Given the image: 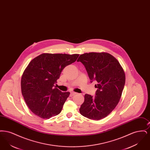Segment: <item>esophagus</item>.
<instances>
[{
	"label": "esophagus",
	"mask_w": 150,
	"mask_h": 150,
	"mask_svg": "<svg viewBox=\"0 0 150 150\" xmlns=\"http://www.w3.org/2000/svg\"><path fill=\"white\" fill-rule=\"evenodd\" d=\"M77 94V93H75V92H71L70 93V97L73 96L74 95H75V94Z\"/></svg>",
	"instance_id": "34e87169"
}]
</instances>
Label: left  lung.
<instances>
[{
	"label": "left lung",
	"instance_id": "obj_1",
	"mask_svg": "<svg viewBox=\"0 0 150 150\" xmlns=\"http://www.w3.org/2000/svg\"><path fill=\"white\" fill-rule=\"evenodd\" d=\"M78 62L84 65L89 78L97 82L94 97L86 94L79 111L83 116L98 120L110 114L118 104L125 83V75L119 61L111 54L91 52L81 54Z\"/></svg>",
	"mask_w": 150,
	"mask_h": 150
}]
</instances>
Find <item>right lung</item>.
Masks as SVG:
<instances>
[{"instance_id": "right-lung-1", "label": "right lung", "mask_w": 150, "mask_h": 150, "mask_svg": "<svg viewBox=\"0 0 150 150\" xmlns=\"http://www.w3.org/2000/svg\"><path fill=\"white\" fill-rule=\"evenodd\" d=\"M79 54L43 53L29 63L22 75V96L30 110L43 119L59 114L70 92L54 88L64 67Z\"/></svg>"}]
</instances>
